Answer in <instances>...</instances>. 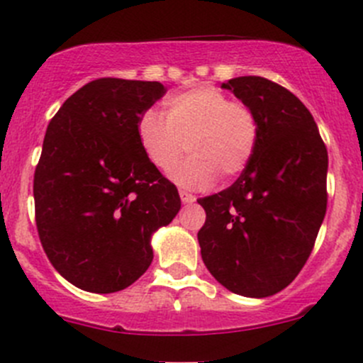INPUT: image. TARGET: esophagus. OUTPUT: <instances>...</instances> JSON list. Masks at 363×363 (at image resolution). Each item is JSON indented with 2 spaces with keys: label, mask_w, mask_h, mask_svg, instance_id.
<instances>
[{
  "label": "esophagus",
  "mask_w": 363,
  "mask_h": 363,
  "mask_svg": "<svg viewBox=\"0 0 363 363\" xmlns=\"http://www.w3.org/2000/svg\"><path fill=\"white\" fill-rule=\"evenodd\" d=\"M180 197H182V203L185 204L194 203V201H196V196H192V194L186 192V190H180Z\"/></svg>",
  "instance_id": "34e87169"
}]
</instances>
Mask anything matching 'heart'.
I'll return each mask as SVG.
<instances>
[{"mask_svg":"<svg viewBox=\"0 0 363 363\" xmlns=\"http://www.w3.org/2000/svg\"><path fill=\"white\" fill-rule=\"evenodd\" d=\"M138 141L160 173H171L189 150L192 157L174 171L173 180L204 189L217 177L235 180L249 167L259 143V118L243 100H233L215 86H197L167 96L164 116L145 111Z\"/></svg>","mask_w":363,"mask_h":363,"instance_id":"obj_1","label":"heart"}]
</instances>
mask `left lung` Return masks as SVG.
I'll return each instance as SVG.
<instances>
[{
  "instance_id": "8db88e82",
  "label": "left lung",
  "mask_w": 363,
  "mask_h": 363,
  "mask_svg": "<svg viewBox=\"0 0 363 363\" xmlns=\"http://www.w3.org/2000/svg\"><path fill=\"white\" fill-rule=\"evenodd\" d=\"M254 107L259 143L228 189L199 197L201 257L229 291L264 298L295 281L326 213L328 152L311 111L289 89L259 75L222 84Z\"/></svg>"
}]
</instances>
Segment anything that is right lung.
<instances>
[{
    "label": "right lung",
    "mask_w": 363,
    "mask_h": 363,
    "mask_svg": "<svg viewBox=\"0 0 363 363\" xmlns=\"http://www.w3.org/2000/svg\"><path fill=\"white\" fill-rule=\"evenodd\" d=\"M157 81L102 77L52 116L33 178L35 222L52 267L79 289L114 293L152 264L150 238L180 211L178 189L148 162L138 121Z\"/></svg>",
    "instance_id": "right-lung-1"
}]
</instances>
